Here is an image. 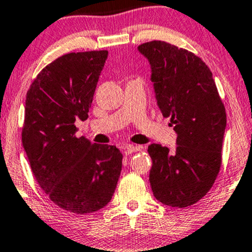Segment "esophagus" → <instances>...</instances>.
Here are the masks:
<instances>
[{"mask_svg":"<svg viewBox=\"0 0 252 252\" xmlns=\"http://www.w3.org/2000/svg\"><path fill=\"white\" fill-rule=\"evenodd\" d=\"M143 149L141 148V146H137V145H128L126 148V150H125V155L127 156V155H131V154H133V152H138V151H140V150Z\"/></svg>","mask_w":252,"mask_h":252,"instance_id":"1","label":"esophagus"}]
</instances>
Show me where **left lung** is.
I'll list each match as a JSON object with an SVG mask.
<instances>
[{"label": "left lung", "instance_id": "obj_1", "mask_svg": "<svg viewBox=\"0 0 252 252\" xmlns=\"http://www.w3.org/2000/svg\"><path fill=\"white\" fill-rule=\"evenodd\" d=\"M151 64L156 98L177 133V146L151 144L150 185L159 202L186 208L201 200L221 166L226 112L210 67L193 52L169 42L139 45Z\"/></svg>", "mask_w": 252, "mask_h": 252}]
</instances>
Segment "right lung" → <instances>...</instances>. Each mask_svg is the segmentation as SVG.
I'll use <instances>...</instances> for the list:
<instances>
[{
  "mask_svg": "<svg viewBox=\"0 0 252 252\" xmlns=\"http://www.w3.org/2000/svg\"><path fill=\"white\" fill-rule=\"evenodd\" d=\"M108 51L71 52L44 67L26 95L22 145L39 187L58 207L88 214L111 201L123 166L114 145L76 137Z\"/></svg>",
  "mask_w": 252,
  "mask_h": 252,
  "instance_id": "right-lung-1",
  "label": "right lung"
}]
</instances>
